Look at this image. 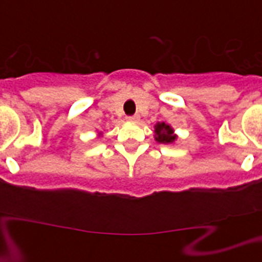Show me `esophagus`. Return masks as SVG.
<instances>
[{
	"label": "esophagus",
	"mask_w": 262,
	"mask_h": 262,
	"mask_svg": "<svg viewBox=\"0 0 262 262\" xmlns=\"http://www.w3.org/2000/svg\"><path fill=\"white\" fill-rule=\"evenodd\" d=\"M138 118H140L138 116H127L126 121H129V122H137Z\"/></svg>",
	"instance_id": "obj_1"
}]
</instances>
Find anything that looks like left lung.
Returning a JSON list of instances; mask_svg holds the SVG:
<instances>
[{
	"label": "left lung",
	"instance_id": "8db88e82",
	"mask_svg": "<svg viewBox=\"0 0 262 262\" xmlns=\"http://www.w3.org/2000/svg\"><path fill=\"white\" fill-rule=\"evenodd\" d=\"M178 136L173 133L171 125L165 122H157L155 125V140L160 144H172L175 141Z\"/></svg>",
	"mask_w": 262,
	"mask_h": 262
}]
</instances>
